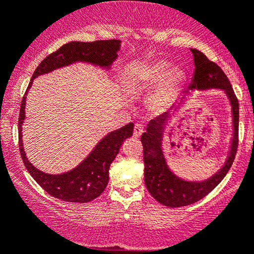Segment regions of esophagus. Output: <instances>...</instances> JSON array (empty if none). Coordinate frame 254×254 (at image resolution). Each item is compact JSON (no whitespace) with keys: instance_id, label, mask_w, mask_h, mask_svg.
I'll use <instances>...</instances> for the list:
<instances>
[{"instance_id":"34e87169","label":"esophagus","mask_w":254,"mask_h":254,"mask_svg":"<svg viewBox=\"0 0 254 254\" xmlns=\"http://www.w3.org/2000/svg\"><path fill=\"white\" fill-rule=\"evenodd\" d=\"M142 132H143V125L136 124L135 127H133V136H135V137H140Z\"/></svg>"}]
</instances>
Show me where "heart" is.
Segmentation results:
<instances>
[{"label":"heart","instance_id":"heart-1","mask_svg":"<svg viewBox=\"0 0 254 254\" xmlns=\"http://www.w3.org/2000/svg\"><path fill=\"white\" fill-rule=\"evenodd\" d=\"M186 80L185 69L172 66L168 60H155L130 68L124 77V86L130 93L153 88L147 106L150 112L161 113L176 101Z\"/></svg>","mask_w":254,"mask_h":254}]
</instances>
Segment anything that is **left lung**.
Instances as JSON below:
<instances>
[{
  "label": "left lung",
  "mask_w": 254,
  "mask_h": 254,
  "mask_svg": "<svg viewBox=\"0 0 254 254\" xmlns=\"http://www.w3.org/2000/svg\"><path fill=\"white\" fill-rule=\"evenodd\" d=\"M194 58V74L188 90L183 91L180 100L168 112L152 119L147 125L146 132L142 133L141 142L143 144L144 183L147 189L161 205L169 207H182L194 204L213 190L228 174L235 159L238 150L239 136V101L234 94L233 86L224 72L217 64L207 59L200 50L190 49ZM219 88L225 91L232 107L233 118V137L227 159L222 168L211 178L204 181H188L178 178L168 168L162 150V138L165 127L172 112L185 97L194 90Z\"/></svg>",
  "instance_id": "1"
}]
</instances>
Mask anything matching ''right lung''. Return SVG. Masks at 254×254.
Here are the masks:
<instances>
[{"mask_svg":"<svg viewBox=\"0 0 254 254\" xmlns=\"http://www.w3.org/2000/svg\"><path fill=\"white\" fill-rule=\"evenodd\" d=\"M122 42L119 40H106L95 42H68L57 52L48 55L33 72L31 82L23 97L19 113V149L21 159L29 174L44 190L57 199L68 202H89L102 194L108 183L110 166L118 154L123 142L132 136L133 123L124 125L121 129L105 136L94 149L89 153L79 165L60 175H50L41 171L32 165L26 157L23 144V124L25 119V105L27 91L31 88L33 79L42 74L50 73L54 69L69 66L76 63H88L110 69L118 58Z\"/></svg>","mask_w":254,"mask_h":254,"instance_id":"1","label":"right lung"}]
</instances>
